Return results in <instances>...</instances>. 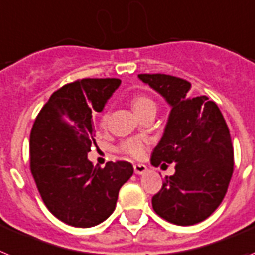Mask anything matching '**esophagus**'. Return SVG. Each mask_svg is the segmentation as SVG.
<instances>
[{
  "label": "esophagus",
  "instance_id": "34e87169",
  "mask_svg": "<svg viewBox=\"0 0 255 255\" xmlns=\"http://www.w3.org/2000/svg\"><path fill=\"white\" fill-rule=\"evenodd\" d=\"M133 169L136 174H143L147 170V167L145 164H134Z\"/></svg>",
  "mask_w": 255,
  "mask_h": 255
}]
</instances>
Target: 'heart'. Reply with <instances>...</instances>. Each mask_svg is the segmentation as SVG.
Returning a JSON list of instances; mask_svg holds the SVG:
<instances>
[{"label": "heart", "instance_id": "obj_1", "mask_svg": "<svg viewBox=\"0 0 255 255\" xmlns=\"http://www.w3.org/2000/svg\"><path fill=\"white\" fill-rule=\"evenodd\" d=\"M132 108H133L134 113H136L138 117H141L142 114L147 112H156V104L154 103V100H151L150 97L143 96H136L132 99ZM101 126L105 127L106 123H108V113L101 117ZM146 149V141L141 137H132V138H128L125 140L123 142H121L118 150L122 154L128 155V156H132V158H141L145 152Z\"/></svg>", "mask_w": 255, "mask_h": 255}]
</instances>
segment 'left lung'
Returning <instances> with one entry per match:
<instances>
[{
    "label": "left lung",
    "mask_w": 255,
    "mask_h": 255,
    "mask_svg": "<svg viewBox=\"0 0 255 255\" xmlns=\"http://www.w3.org/2000/svg\"><path fill=\"white\" fill-rule=\"evenodd\" d=\"M138 78L172 108L151 164L176 163V172L152 196L155 213L178 226L207 220L222 203L234 172L231 136L222 113L207 96L190 97L191 83L185 79L167 74Z\"/></svg>",
    "instance_id": "1"
}]
</instances>
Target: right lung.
<instances>
[{
    "label": "right lung",
    "instance_id": "add662e5",
    "mask_svg": "<svg viewBox=\"0 0 255 255\" xmlns=\"http://www.w3.org/2000/svg\"><path fill=\"white\" fill-rule=\"evenodd\" d=\"M117 78H85L51 95L30 132V172L41 198L56 218L92 227L114 212L119 190L133 174L128 161L94 167L87 154L95 143L94 112H101Z\"/></svg>",
    "mask_w": 255,
    "mask_h": 255
}]
</instances>
